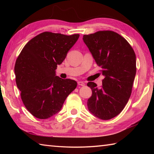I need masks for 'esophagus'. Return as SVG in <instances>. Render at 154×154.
I'll use <instances>...</instances> for the list:
<instances>
[{"mask_svg":"<svg viewBox=\"0 0 154 154\" xmlns=\"http://www.w3.org/2000/svg\"><path fill=\"white\" fill-rule=\"evenodd\" d=\"M77 83H78V85H81V86H84L85 85L84 82H78Z\"/></svg>","mask_w":154,"mask_h":154,"instance_id":"34e87169","label":"esophagus"}]
</instances>
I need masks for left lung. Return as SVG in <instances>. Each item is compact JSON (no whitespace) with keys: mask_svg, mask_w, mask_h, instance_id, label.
Returning <instances> with one entry per match:
<instances>
[{"mask_svg":"<svg viewBox=\"0 0 154 154\" xmlns=\"http://www.w3.org/2000/svg\"><path fill=\"white\" fill-rule=\"evenodd\" d=\"M83 39L105 76L100 88L88 83L92 91L88 109L101 119H112L121 113L131 95L137 71L134 51L123 36L111 30L85 35Z\"/></svg>","mask_w":154,"mask_h":154,"instance_id":"obj_1","label":"left lung"}]
</instances>
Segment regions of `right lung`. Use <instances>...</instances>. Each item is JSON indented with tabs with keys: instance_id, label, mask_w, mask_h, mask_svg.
<instances>
[{
	"instance_id": "obj_1",
	"label": "right lung",
	"mask_w": 154,
	"mask_h": 154,
	"mask_svg": "<svg viewBox=\"0 0 154 154\" xmlns=\"http://www.w3.org/2000/svg\"><path fill=\"white\" fill-rule=\"evenodd\" d=\"M79 37L44 32L28 41L18 56L15 82L23 103L35 118L48 119L58 113L76 88L75 81L56 76V69Z\"/></svg>"
}]
</instances>
